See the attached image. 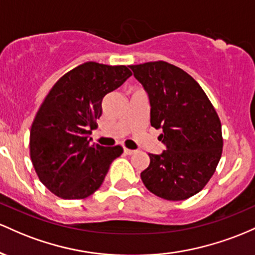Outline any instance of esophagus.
<instances>
[{
    "label": "esophagus",
    "mask_w": 255,
    "mask_h": 255,
    "mask_svg": "<svg viewBox=\"0 0 255 255\" xmlns=\"http://www.w3.org/2000/svg\"><path fill=\"white\" fill-rule=\"evenodd\" d=\"M136 150H133V149H128V148H124V153L125 154H128V155H131V154H133L135 153Z\"/></svg>",
    "instance_id": "1"
}]
</instances>
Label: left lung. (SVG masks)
Instances as JSON below:
<instances>
[{
  "mask_svg": "<svg viewBox=\"0 0 255 255\" xmlns=\"http://www.w3.org/2000/svg\"><path fill=\"white\" fill-rule=\"evenodd\" d=\"M147 91L150 124L161 128V154H148L150 164L141 172L150 193L181 201L204 189L223 151L220 119L210 99L190 74L165 61L131 65Z\"/></svg>",
  "mask_w": 255,
  "mask_h": 255,
  "instance_id": "obj_1",
  "label": "left lung"
}]
</instances>
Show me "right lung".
I'll use <instances>...</instances> for the list:
<instances>
[{"mask_svg": "<svg viewBox=\"0 0 255 255\" xmlns=\"http://www.w3.org/2000/svg\"><path fill=\"white\" fill-rule=\"evenodd\" d=\"M127 66L88 61L64 74L42 102L30 131V156L39 181L65 200L85 199L101 187L120 145L90 144L102 100L118 89Z\"/></svg>", "mask_w": 255, "mask_h": 255, "instance_id": "1", "label": "right lung"}]
</instances>
